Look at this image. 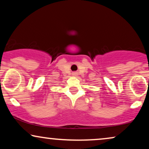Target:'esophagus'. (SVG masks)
<instances>
[{
    "label": "esophagus",
    "mask_w": 149,
    "mask_h": 149,
    "mask_svg": "<svg viewBox=\"0 0 149 149\" xmlns=\"http://www.w3.org/2000/svg\"><path fill=\"white\" fill-rule=\"evenodd\" d=\"M72 74H73V75H77V72H73Z\"/></svg>",
    "instance_id": "esophagus-1"
}]
</instances>
